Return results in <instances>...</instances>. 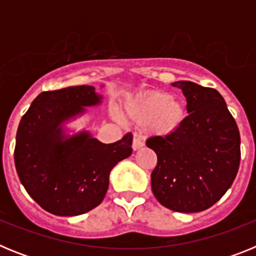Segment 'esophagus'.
<instances>
[{"label":"esophagus","instance_id":"1","mask_svg":"<svg viewBox=\"0 0 256 256\" xmlns=\"http://www.w3.org/2000/svg\"><path fill=\"white\" fill-rule=\"evenodd\" d=\"M132 148L134 151L140 150L141 148H144V142H142L138 137H134V138H133V142H132Z\"/></svg>","mask_w":256,"mask_h":256}]
</instances>
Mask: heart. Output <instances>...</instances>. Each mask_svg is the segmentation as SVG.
I'll list each match as a JSON object with an SVG mask.
<instances>
[{
  "instance_id": "heart-1",
  "label": "heart",
  "mask_w": 256,
  "mask_h": 256,
  "mask_svg": "<svg viewBox=\"0 0 256 256\" xmlns=\"http://www.w3.org/2000/svg\"><path fill=\"white\" fill-rule=\"evenodd\" d=\"M128 116L140 126H150L155 134L168 136L182 126L186 119L183 101L164 92H148L126 104Z\"/></svg>"
}]
</instances>
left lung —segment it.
Wrapping results in <instances>:
<instances>
[{
    "label": "left lung",
    "mask_w": 256,
    "mask_h": 256,
    "mask_svg": "<svg viewBox=\"0 0 256 256\" xmlns=\"http://www.w3.org/2000/svg\"><path fill=\"white\" fill-rule=\"evenodd\" d=\"M182 90L188 115L176 132L146 141L158 155L151 188L162 206L178 212L209 209L232 186L238 172L240 132L216 90L190 80Z\"/></svg>",
    "instance_id": "obj_1"
}]
</instances>
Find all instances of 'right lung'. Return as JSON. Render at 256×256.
<instances>
[{"label":"right lung","mask_w":256,"mask_h":256,"mask_svg":"<svg viewBox=\"0 0 256 256\" xmlns=\"http://www.w3.org/2000/svg\"><path fill=\"white\" fill-rule=\"evenodd\" d=\"M92 86L38 94L22 115L14 151L18 176L33 200L60 216H80L98 206L115 165L132 154V134L102 144L87 130L65 134L62 124L98 105Z\"/></svg>","instance_id":"right-lung-1"}]
</instances>
